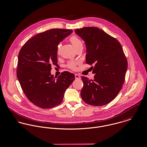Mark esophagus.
Here are the masks:
<instances>
[{"mask_svg": "<svg viewBox=\"0 0 147 147\" xmlns=\"http://www.w3.org/2000/svg\"><path fill=\"white\" fill-rule=\"evenodd\" d=\"M75 77H76V79H80V76L78 75V74H75Z\"/></svg>", "mask_w": 147, "mask_h": 147, "instance_id": "esophagus-1", "label": "esophagus"}]
</instances>
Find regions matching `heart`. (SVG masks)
I'll use <instances>...</instances> for the list:
<instances>
[{
    "label": "heart",
    "mask_w": 147,
    "mask_h": 147,
    "mask_svg": "<svg viewBox=\"0 0 147 147\" xmlns=\"http://www.w3.org/2000/svg\"><path fill=\"white\" fill-rule=\"evenodd\" d=\"M69 40L76 50L79 48L83 47V42L81 41V40L79 39V38L76 36H72L70 37L69 38ZM61 46V45L60 44H59L57 45V54L60 53ZM67 67L70 69L75 70L77 69V63L74 61H70L68 63Z\"/></svg>",
    "instance_id": "heart-1"
}]
</instances>
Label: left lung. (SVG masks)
I'll use <instances>...</instances> for the list:
<instances>
[{"mask_svg":"<svg viewBox=\"0 0 147 147\" xmlns=\"http://www.w3.org/2000/svg\"><path fill=\"white\" fill-rule=\"evenodd\" d=\"M86 46V63L92 67L94 79L81 77L82 100L92 106H103L117 96L124 83L127 61L120 43L96 27L77 29Z\"/></svg>","mask_w":147,"mask_h":147,"instance_id":"1","label":"left lung"}]
</instances>
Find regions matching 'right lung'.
<instances>
[{
  "instance_id": "add662e5",
  "label": "right lung",
  "mask_w": 147,
  "mask_h": 147,
  "mask_svg": "<svg viewBox=\"0 0 147 147\" xmlns=\"http://www.w3.org/2000/svg\"><path fill=\"white\" fill-rule=\"evenodd\" d=\"M72 30L53 28L37 34L22 47L18 57L17 76L27 98L42 109L55 107L63 100L65 90L75 80L67 71L51 74L57 65V47Z\"/></svg>"
}]
</instances>
